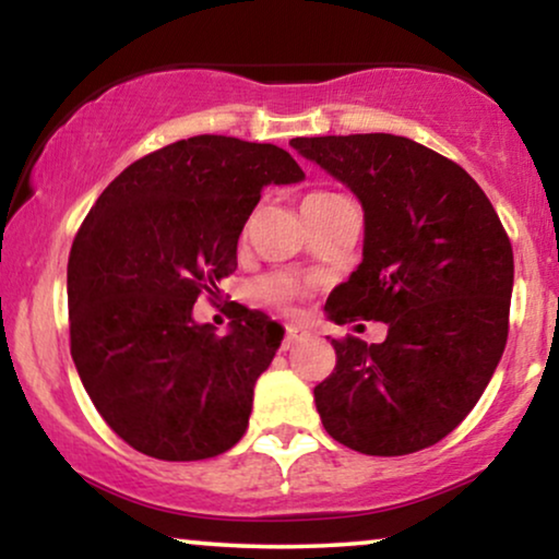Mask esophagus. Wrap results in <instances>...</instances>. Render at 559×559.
Returning a JSON list of instances; mask_svg holds the SVG:
<instances>
[{"label":"esophagus","mask_w":559,"mask_h":559,"mask_svg":"<svg viewBox=\"0 0 559 559\" xmlns=\"http://www.w3.org/2000/svg\"><path fill=\"white\" fill-rule=\"evenodd\" d=\"M308 331H305V328H300V325H287L285 328V341H282V346L285 348H289V346H295V343H300V341H305L308 338Z\"/></svg>","instance_id":"34e87169"}]
</instances>
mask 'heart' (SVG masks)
<instances>
[{"instance_id":"obj_1","label":"heart","mask_w":559,"mask_h":559,"mask_svg":"<svg viewBox=\"0 0 559 559\" xmlns=\"http://www.w3.org/2000/svg\"><path fill=\"white\" fill-rule=\"evenodd\" d=\"M333 195L335 193H312L305 198V203L325 201V198H333ZM305 293H308V285H305L302 280H297V277H293V274H285V272H272V274H264L262 280H257V295L262 297L264 302H270L280 310L293 308V305L300 300Z\"/></svg>"}]
</instances>
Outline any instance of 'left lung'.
<instances>
[{
    "mask_svg": "<svg viewBox=\"0 0 559 559\" xmlns=\"http://www.w3.org/2000/svg\"><path fill=\"white\" fill-rule=\"evenodd\" d=\"M364 205V262L325 316L381 320L384 343L331 341L335 369L316 386L325 432L366 455L440 442L476 407L509 335L514 251L491 201L461 165L407 136L289 142Z\"/></svg>",
    "mask_w": 559,
    "mask_h": 559,
    "instance_id": "obj_1",
    "label": "left lung"
}]
</instances>
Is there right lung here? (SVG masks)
I'll list each match as a JSON object with an SVG mask.
<instances>
[{"label": "right lung", "instance_id": "1", "mask_svg": "<svg viewBox=\"0 0 559 559\" xmlns=\"http://www.w3.org/2000/svg\"><path fill=\"white\" fill-rule=\"evenodd\" d=\"M305 175L287 150L198 134L114 178L68 257L71 356L106 425L157 461H203L247 432L259 373L282 328L228 302L231 331L198 325L236 270L241 228L264 186Z\"/></svg>", "mask_w": 559, "mask_h": 559}]
</instances>
